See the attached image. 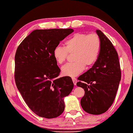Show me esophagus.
<instances>
[{"instance_id":"obj_1","label":"esophagus","mask_w":133,"mask_h":133,"mask_svg":"<svg viewBox=\"0 0 133 133\" xmlns=\"http://www.w3.org/2000/svg\"><path fill=\"white\" fill-rule=\"evenodd\" d=\"M72 80L73 81V83H74V85H76V84H77V79H76L74 77H72Z\"/></svg>"}]
</instances>
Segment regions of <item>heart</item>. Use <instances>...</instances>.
Wrapping results in <instances>:
<instances>
[{"label": "heart", "mask_w": 133, "mask_h": 133, "mask_svg": "<svg viewBox=\"0 0 133 133\" xmlns=\"http://www.w3.org/2000/svg\"><path fill=\"white\" fill-rule=\"evenodd\" d=\"M65 47L56 46L53 51L54 58L59 64L66 61L68 54H74L73 63H67L62 67V74L75 77L82 72L84 67L94 64L99 53L101 42L95 33L86 34L77 33L66 41Z\"/></svg>", "instance_id": "1"}]
</instances>
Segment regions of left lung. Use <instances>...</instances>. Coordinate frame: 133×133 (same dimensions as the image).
<instances>
[{
    "mask_svg": "<svg viewBox=\"0 0 133 133\" xmlns=\"http://www.w3.org/2000/svg\"><path fill=\"white\" fill-rule=\"evenodd\" d=\"M101 47L97 61L91 69L78 78L77 86L84 89L81 104L93 115L105 112L115 99L121 78L118 53L109 39L97 30Z\"/></svg>",
    "mask_w": 133,
    "mask_h": 133,
    "instance_id": "8db88e82",
    "label": "left lung"
}]
</instances>
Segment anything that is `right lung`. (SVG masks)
Here are the masks:
<instances>
[{
    "label": "right lung",
    "mask_w": 133,
    "mask_h": 133,
    "mask_svg": "<svg viewBox=\"0 0 133 133\" xmlns=\"http://www.w3.org/2000/svg\"><path fill=\"white\" fill-rule=\"evenodd\" d=\"M74 30H36L19 44L15 56V81L28 107L39 117L59 116L64 110V97L74 87L70 77L61 72L53 51Z\"/></svg>",
    "instance_id": "right-lung-1"
}]
</instances>
